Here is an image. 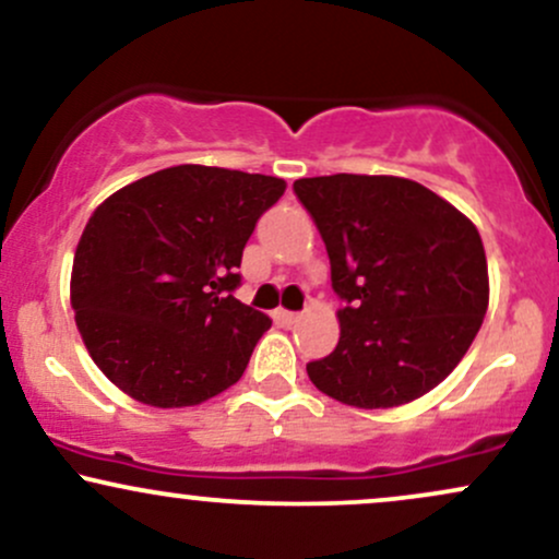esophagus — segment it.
<instances>
[{
    "mask_svg": "<svg viewBox=\"0 0 559 559\" xmlns=\"http://www.w3.org/2000/svg\"><path fill=\"white\" fill-rule=\"evenodd\" d=\"M275 320H278L281 325H294V323H299V316L297 312H288V310H275Z\"/></svg>",
    "mask_w": 559,
    "mask_h": 559,
    "instance_id": "obj_1",
    "label": "esophagus"
}]
</instances>
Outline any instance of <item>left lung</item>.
I'll return each instance as SVG.
<instances>
[{
  "mask_svg": "<svg viewBox=\"0 0 559 559\" xmlns=\"http://www.w3.org/2000/svg\"><path fill=\"white\" fill-rule=\"evenodd\" d=\"M331 260L336 349L307 365L316 389L360 409L400 407L457 368L489 307L484 241L467 215L418 181H294Z\"/></svg>",
  "mask_w": 559,
  "mask_h": 559,
  "instance_id": "left-lung-1",
  "label": "left lung"
}]
</instances>
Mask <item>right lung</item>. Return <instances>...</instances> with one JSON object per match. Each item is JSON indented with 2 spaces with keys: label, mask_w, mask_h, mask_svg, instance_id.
Wrapping results in <instances>:
<instances>
[{
  "label": "right lung",
  "mask_w": 559,
  "mask_h": 559,
  "mask_svg": "<svg viewBox=\"0 0 559 559\" xmlns=\"http://www.w3.org/2000/svg\"><path fill=\"white\" fill-rule=\"evenodd\" d=\"M284 178L176 165L110 194L88 217L70 305L88 355L123 394L194 407L234 386L273 320L234 297L243 243Z\"/></svg>",
  "instance_id": "right-lung-1"
}]
</instances>
